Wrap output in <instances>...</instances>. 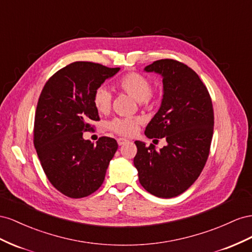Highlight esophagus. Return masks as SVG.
<instances>
[{
	"mask_svg": "<svg viewBox=\"0 0 252 252\" xmlns=\"http://www.w3.org/2000/svg\"><path fill=\"white\" fill-rule=\"evenodd\" d=\"M117 142H118L119 146H124L125 143L128 142V139H126V138H118V139H117Z\"/></svg>",
	"mask_w": 252,
	"mask_h": 252,
	"instance_id": "34e87169",
	"label": "esophagus"
}]
</instances>
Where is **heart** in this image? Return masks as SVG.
Here are the masks:
<instances>
[{
	"label": "heart",
	"mask_w": 252,
	"mask_h": 252,
	"mask_svg": "<svg viewBox=\"0 0 252 252\" xmlns=\"http://www.w3.org/2000/svg\"><path fill=\"white\" fill-rule=\"evenodd\" d=\"M118 88L126 92V94L132 96L137 100L140 105H145L149 103L151 100V91H152V83L149 79L138 73H128L122 76L118 82ZM93 102L96 110L100 113L109 112L112 102V95L110 91L104 86H100L93 97ZM140 124L139 118H115L110 124V130L116 134L122 136H131L136 131Z\"/></svg>",
	"instance_id": "b5f03b06"
}]
</instances>
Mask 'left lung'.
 Returning <instances> with one entry per match:
<instances>
[{"mask_svg":"<svg viewBox=\"0 0 252 252\" xmlns=\"http://www.w3.org/2000/svg\"><path fill=\"white\" fill-rule=\"evenodd\" d=\"M162 77L161 105L149 122L148 138H166L156 150L136 140L134 166L139 183L157 197L171 198L190 188L209 156L214 115L211 97L198 75L186 64L161 59L145 67Z\"/></svg>","mask_w":252,"mask_h":252,"instance_id":"8db88e82","label":"left lung"}]
</instances>
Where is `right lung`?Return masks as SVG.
I'll list each match as a JSON object with an SVG mask.
<instances>
[{"label":"right lung","instance_id":"obj_1","mask_svg":"<svg viewBox=\"0 0 252 252\" xmlns=\"http://www.w3.org/2000/svg\"><path fill=\"white\" fill-rule=\"evenodd\" d=\"M119 69L74 62L50 77L41 92L33 145L48 181L65 196L81 198L97 191L118 149L114 138L103 136L94 145L83 132L100 120L93 102L95 91Z\"/></svg>","mask_w":252,"mask_h":252}]
</instances>
